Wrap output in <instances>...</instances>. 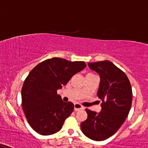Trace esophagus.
Masks as SVG:
<instances>
[{
    "label": "esophagus",
    "instance_id": "esophagus-1",
    "mask_svg": "<svg viewBox=\"0 0 148 148\" xmlns=\"http://www.w3.org/2000/svg\"><path fill=\"white\" fill-rule=\"evenodd\" d=\"M83 109H84V107L82 106L81 104H79V103H75V104H74V110H75V111H78V110H79Z\"/></svg>",
    "mask_w": 148,
    "mask_h": 148
}]
</instances>
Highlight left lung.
Listing matches in <instances>:
<instances>
[{
	"mask_svg": "<svg viewBox=\"0 0 148 148\" xmlns=\"http://www.w3.org/2000/svg\"><path fill=\"white\" fill-rule=\"evenodd\" d=\"M88 66L100 76L97 96L102 101V109L99 113L85 109L88 119L81 127L85 136L100 141L115 134L125 121L131 108L132 90L125 72L109 60L89 63Z\"/></svg>",
	"mask_w": 148,
	"mask_h": 148,
	"instance_id": "1",
	"label": "left lung"
}]
</instances>
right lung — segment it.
<instances>
[{
  "label": "right lung",
  "instance_id": "right-lung-1",
  "mask_svg": "<svg viewBox=\"0 0 148 148\" xmlns=\"http://www.w3.org/2000/svg\"><path fill=\"white\" fill-rule=\"evenodd\" d=\"M86 67L84 61L52 58L36 66L25 80L22 108L29 125L41 135H50L63 127L74 110L72 102H64L57 90Z\"/></svg>",
  "mask_w": 148,
  "mask_h": 148
}]
</instances>
